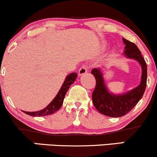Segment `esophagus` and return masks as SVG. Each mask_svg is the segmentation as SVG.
Wrapping results in <instances>:
<instances>
[{
  "instance_id": "1",
  "label": "esophagus",
  "mask_w": 157,
  "mask_h": 157,
  "mask_svg": "<svg viewBox=\"0 0 157 157\" xmlns=\"http://www.w3.org/2000/svg\"><path fill=\"white\" fill-rule=\"evenodd\" d=\"M88 69H89V68H88V67L86 66H82V67L79 69V71H78L79 76H81V75H83L87 73Z\"/></svg>"
}]
</instances>
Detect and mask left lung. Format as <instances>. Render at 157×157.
<instances>
[{
	"mask_svg": "<svg viewBox=\"0 0 157 157\" xmlns=\"http://www.w3.org/2000/svg\"><path fill=\"white\" fill-rule=\"evenodd\" d=\"M125 44L123 55L126 58L136 60L141 66L142 75L140 85L122 94L111 93L106 87L103 74L100 68L91 70L96 80V87L92 94L94 105L100 113L111 117H120L128 113L142 99L147 84V65L141 52L134 43L122 38Z\"/></svg>",
	"mask_w": 157,
	"mask_h": 157,
	"instance_id": "8db88e82",
	"label": "left lung"
}]
</instances>
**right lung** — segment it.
Instances as JSON below:
<instances>
[{
    "label": "right lung",
    "instance_id": "1",
    "mask_svg": "<svg viewBox=\"0 0 157 157\" xmlns=\"http://www.w3.org/2000/svg\"><path fill=\"white\" fill-rule=\"evenodd\" d=\"M77 77V73L76 72H73L68 75L57 94L45 109L40 110V111H32V112H29V111H23V112L32 117H44L55 113L56 111H58L61 108L66 92H67L71 85L75 82Z\"/></svg>",
    "mask_w": 157,
    "mask_h": 157
}]
</instances>
